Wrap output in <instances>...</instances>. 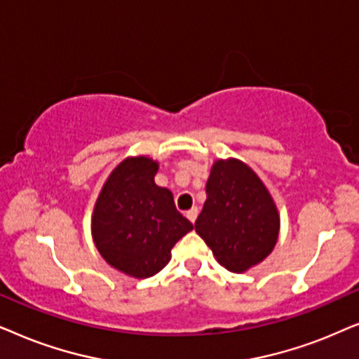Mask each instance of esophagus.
I'll return each instance as SVG.
<instances>
[{
	"mask_svg": "<svg viewBox=\"0 0 359 359\" xmlns=\"http://www.w3.org/2000/svg\"><path fill=\"white\" fill-rule=\"evenodd\" d=\"M197 215H198V210H197V207H194V208H190L189 212H187V218L192 223H195V219H197Z\"/></svg>",
	"mask_w": 359,
	"mask_h": 359,
	"instance_id": "esophagus-1",
	"label": "esophagus"
}]
</instances>
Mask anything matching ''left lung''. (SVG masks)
Wrapping results in <instances>:
<instances>
[{
    "label": "left lung",
    "instance_id": "left-lung-1",
    "mask_svg": "<svg viewBox=\"0 0 359 359\" xmlns=\"http://www.w3.org/2000/svg\"><path fill=\"white\" fill-rule=\"evenodd\" d=\"M279 229V210L259 175L235 157L215 161L195 231L219 264L236 274L250 271L274 250Z\"/></svg>",
    "mask_w": 359,
    "mask_h": 359
}]
</instances>
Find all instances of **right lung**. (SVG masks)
I'll use <instances>...</instances> for the list:
<instances>
[{"mask_svg": "<svg viewBox=\"0 0 359 359\" xmlns=\"http://www.w3.org/2000/svg\"><path fill=\"white\" fill-rule=\"evenodd\" d=\"M159 162L130 156L111 170L92 213V238L104 261L123 274L146 279L170 261V251L194 224L177 212L174 195L159 187Z\"/></svg>", "mask_w": 359, "mask_h": 359, "instance_id": "1", "label": "right lung"}]
</instances>
